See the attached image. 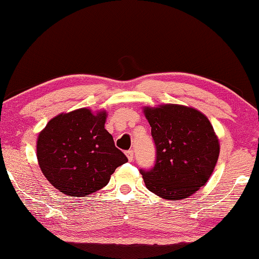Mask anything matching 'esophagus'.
Here are the masks:
<instances>
[{
    "mask_svg": "<svg viewBox=\"0 0 259 259\" xmlns=\"http://www.w3.org/2000/svg\"><path fill=\"white\" fill-rule=\"evenodd\" d=\"M126 156H127V158H128L130 161H132L133 158H134V152H133V150L126 151Z\"/></svg>",
    "mask_w": 259,
    "mask_h": 259,
    "instance_id": "34e87169",
    "label": "esophagus"
}]
</instances>
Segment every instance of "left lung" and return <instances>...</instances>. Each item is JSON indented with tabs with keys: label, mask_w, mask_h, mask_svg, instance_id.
Listing matches in <instances>:
<instances>
[{
	"label": "left lung",
	"mask_w": 259,
	"mask_h": 259,
	"mask_svg": "<svg viewBox=\"0 0 259 259\" xmlns=\"http://www.w3.org/2000/svg\"><path fill=\"white\" fill-rule=\"evenodd\" d=\"M156 146V162L140 173L149 191L180 200L207 183L220 156V142L208 118L181 104L144 107Z\"/></svg>",
	"instance_id": "left-lung-1"
}]
</instances>
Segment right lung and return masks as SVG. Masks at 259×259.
I'll use <instances>...</instances> for the list:
<instances>
[{"instance_id":"right-lung-1","label":"right lung","mask_w":259,"mask_h":259,"mask_svg":"<svg viewBox=\"0 0 259 259\" xmlns=\"http://www.w3.org/2000/svg\"><path fill=\"white\" fill-rule=\"evenodd\" d=\"M107 112L88 108L60 113L38 134L36 150L39 168L59 191L84 197L108 184L127 157L115 147L104 128Z\"/></svg>"}]
</instances>
